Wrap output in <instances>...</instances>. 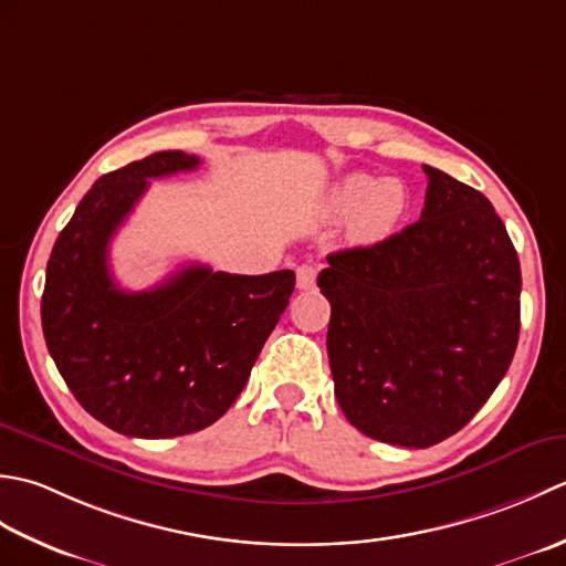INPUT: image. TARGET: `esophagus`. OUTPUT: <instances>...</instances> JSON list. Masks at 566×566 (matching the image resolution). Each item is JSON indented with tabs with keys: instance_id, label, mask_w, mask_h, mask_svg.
<instances>
[{
	"instance_id": "obj_1",
	"label": "esophagus",
	"mask_w": 566,
	"mask_h": 566,
	"mask_svg": "<svg viewBox=\"0 0 566 566\" xmlns=\"http://www.w3.org/2000/svg\"><path fill=\"white\" fill-rule=\"evenodd\" d=\"M297 287L300 291H313L315 281H317V266L315 263H303V266H297Z\"/></svg>"
}]
</instances>
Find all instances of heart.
<instances>
[{"mask_svg":"<svg viewBox=\"0 0 566 566\" xmlns=\"http://www.w3.org/2000/svg\"><path fill=\"white\" fill-rule=\"evenodd\" d=\"M329 212L334 217H352V234L374 244L390 237L406 219L410 195L396 178L378 180L366 172H352L329 192Z\"/></svg>","mask_w":566,"mask_h":566,"instance_id":"1","label":"heart"}]
</instances>
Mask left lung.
<instances>
[{
    "mask_svg": "<svg viewBox=\"0 0 566 566\" xmlns=\"http://www.w3.org/2000/svg\"><path fill=\"white\" fill-rule=\"evenodd\" d=\"M422 214L374 247L329 253L334 396L356 430L424 449L459 432L509 371L521 261L493 205L432 166Z\"/></svg>",
    "mask_w": 566,
    "mask_h": 566,
    "instance_id": "1",
    "label": "left lung"
}]
</instances>
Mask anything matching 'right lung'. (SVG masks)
Segmentation results:
<instances>
[{"mask_svg":"<svg viewBox=\"0 0 566 566\" xmlns=\"http://www.w3.org/2000/svg\"><path fill=\"white\" fill-rule=\"evenodd\" d=\"M198 166L192 154L160 151L102 176L45 269V347L80 406L126 437L164 440L222 418L295 287L293 271L237 275L200 263L151 291L114 283L109 241L148 180Z\"/></svg>","mask_w":566,"mask_h":566,"instance_id":"1","label":"right lung"}]
</instances>
